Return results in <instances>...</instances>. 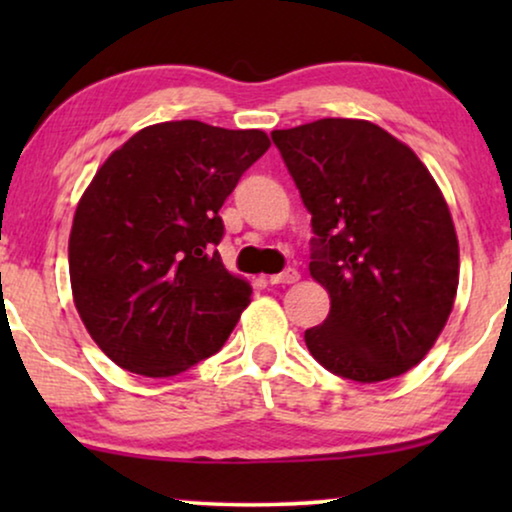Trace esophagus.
<instances>
[{
	"label": "esophagus",
	"mask_w": 512,
	"mask_h": 512,
	"mask_svg": "<svg viewBox=\"0 0 512 512\" xmlns=\"http://www.w3.org/2000/svg\"><path fill=\"white\" fill-rule=\"evenodd\" d=\"M298 270L296 268H286L279 272V275H270V284H293L298 282Z\"/></svg>",
	"instance_id": "1"
}]
</instances>
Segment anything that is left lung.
<instances>
[{
	"label": "left lung",
	"instance_id": "1",
	"mask_svg": "<svg viewBox=\"0 0 512 512\" xmlns=\"http://www.w3.org/2000/svg\"><path fill=\"white\" fill-rule=\"evenodd\" d=\"M272 142L312 214L310 275L331 296L307 328L314 359L382 382L424 359L450 317L459 242L447 202L415 151L356 118L275 130Z\"/></svg>",
	"mask_w": 512,
	"mask_h": 512
}]
</instances>
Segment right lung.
I'll use <instances>...</instances> for the list:
<instances>
[{"label":"right lung","mask_w":512,"mask_h":512,"mask_svg":"<svg viewBox=\"0 0 512 512\" xmlns=\"http://www.w3.org/2000/svg\"><path fill=\"white\" fill-rule=\"evenodd\" d=\"M261 130L149 125L107 158L69 235L74 305L116 366L172 377L219 352L251 286L223 268L219 209L268 151Z\"/></svg>","instance_id":"add662e5"}]
</instances>
